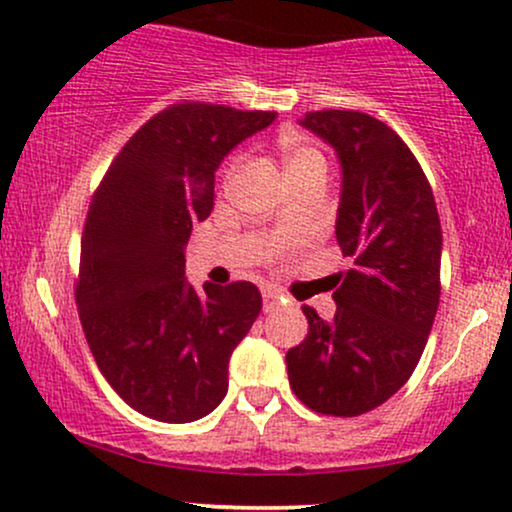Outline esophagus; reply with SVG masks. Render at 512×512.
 <instances>
[{
    "instance_id": "esophagus-1",
    "label": "esophagus",
    "mask_w": 512,
    "mask_h": 512,
    "mask_svg": "<svg viewBox=\"0 0 512 512\" xmlns=\"http://www.w3.org/2000/svg\"><path fill=\"white\" fill-rule=\"evenodd\" d=\"M280 306V294L275 289H263V311L270 313Z\"/></svg>"
}]
</instances>
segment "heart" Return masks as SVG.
Listing matches in <instances>:
<instances>
[{
	"instance_id": "b5f03b06",
	"label": "heart",
	"mask_w": 512,
	"mask_h": 512,
	"mask_svg": "<svg viewBox=\"0 0 512 512\" xmlns=\"http://www.w3.org/2000/svg\"><path fill=\"white\" fill-rule=\"evenodd\" d=\"M282 161H285V173L292 175L296 170H304L308 166H315V163H323V156H320L313 147H306V144H289Z\"/></svg>"
}]
</instances>
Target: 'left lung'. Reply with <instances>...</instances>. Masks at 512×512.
I'll list each match as a JSON object with an SVG mask.
<instances>
[{
    "label": "left lung",
    "mask_w": 512,
    "mask_h": 512,
    "mask_svg": "<svg viewBox=\"0 0 512 512\" xmlns=\"http://www.w3.org/2000/svg\"><path fill=\"white\" fill-rule=\"evenodd\" d=\"M299 125L342 166L334 235L353 268L323 320L304 306L308 334L287 351L289 384L315 413L353 418L413 375L439 306L441 223L418 159L389 125L361 111H313Z\"/></svg>",
    "instance_id": "1"
}]
</instances>
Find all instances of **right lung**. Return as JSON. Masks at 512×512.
Returning a JSON list of instances; mask_svg holds the SVG:
<instances>
[{
    "instance_id": "add662e5",
    "label": "right lung",
    "mask_w": 512,
    "mask_h": 512,
    "mask_svg": "<svg viewBox=\"0 0 512 512\" xmlns=\"http://www.w3.org/2000/svg\"><path fill=\"white\" fill-rule=\"evenodd\" d=\"M275 111L175 104L142 125L94 192L75 287L87 344L121 399L159 422H194L227 394V363L261 313L251 282L197 292L192 227L213 211L216 170Z\"/></svg>"
}]
</instances>
